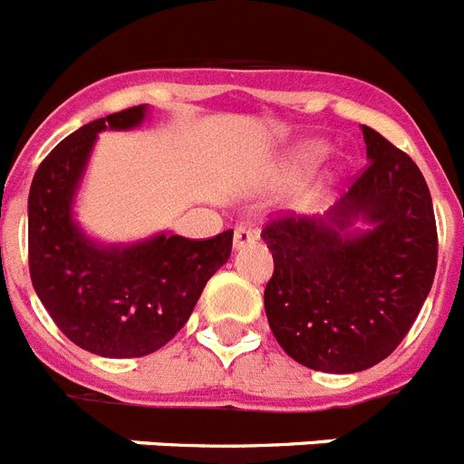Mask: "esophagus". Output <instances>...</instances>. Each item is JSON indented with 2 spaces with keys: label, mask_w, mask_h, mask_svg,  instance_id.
I'll return each instance as SVG.
<instances>
[{
  "label": "esophagus",
  "mask_w": 464,
  "mask_h": 464,
  "mask_svg": "<svg viewBox=\"0 0 464 464\" xmlns=\"http://www.w3.org/2000/svg\"><path fill=\"white\" fill-rule=\"evenodd\" d=\"M251 241H256V232L251 227H246V225H239L235 229V248L248 246Z\"/></svg>",
  "instance_id": "34e87169"
}]
</instances>
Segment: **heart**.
<instances>
[{"instance_id": "obj_1", "label": "heart", "mask_w": 464, "mask_h": 464, "mask_svg": "<svg viewBox=\"0 0 464 464\" xmlns=\"http://www.w3.org/2000/svg\"><path fill=\"white\" fill-rule=\"evenodd\" d=\"M322 154H324V145H322V142H312V145H304V148L300 150L298 154H295V160H293V164H295V166H307V164H312V161L319 160Z\"/></svg>"}]
</instances>
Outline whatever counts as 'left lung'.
<instances>
[{
	"mask_svg": "<svg viewBox=\"0 0 464 464\" xmlns=\"http://www.w3.org/2000/svg\"><path fill=\"white\" fill-rule=\"evenodd\" d=\"M368 166L326 216L286 213L263 227L275 258L265 312L291 359L324 373H356L397 350L437 272L430 188L409 154L362 126ZM356 217L374 227L346 229Z\"/></svg>",
	"mask_w": 464,
	"mask_h": 464,
	"instance_id": "1",
	"label": "left lung"
}]
</instances>
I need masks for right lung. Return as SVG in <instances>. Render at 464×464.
I'll list each match as a JSON object with an SVG mask.
<instances>
[{
	"label": "right lung",
	"mask_w": 464,
	"mask_h": 464,
	"mask_svg": "<svg viewBox=\"0 0 464 464\" xmlns=\"http://www.w3.org/2000/svg\"><path fill=\"white\" fill-rule=\"evenodd\" d=\"M142 117L145 108L136 105L74 130L39 164L27 199V260L39 300L74 345L110 359L164 347L232 253V229L211 239L160 235L102 248L74 225L72 197L96 136Z\"/></svg>",
	"instance_id": "1"
}]
</instances>
